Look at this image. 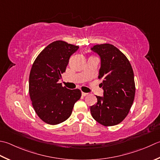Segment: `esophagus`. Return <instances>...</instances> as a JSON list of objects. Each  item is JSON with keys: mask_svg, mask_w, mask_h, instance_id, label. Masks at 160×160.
Returning a JSON list of instances; mask_svg holds the SVG:
<instances>
[{"mask_svg": "<svg viewBox=\"0 0 160 160\" xmlns=\"http://www.w3.org/2000/svg\"><path fill=\"white\" fill-rule=\"evenodd\" d=\"M82 95L83 96H86L88 95V93H84V92H82Z\"/></svg>", "mask_w": 160, "mask_h": 160, "instance_id": "obj_1", "label": "esophagus"}]
</instances>
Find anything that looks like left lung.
<instances>
[{
  "instance_id": "left-lung-1",
  "label": "left lung",
  "mask_w": 160,
  "mask_h": 160,
  "mask_svg": "<svg viewBox=\"0 0 160 160\" xmlns=\"http://www.w3.org/2000/svg\"><path fill=\"white\" fill-rule=\"evenodd\" d=\"M101 58L98 78L103 96H96V104L91 106L92 117L105 126L120 123L129 113L135 95L134 73L129 60L117 47L97 44L91 48Z\"/></svg>"
}]
</instances>
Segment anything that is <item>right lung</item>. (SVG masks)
<instances>
[{
    "mask_svg": "<svg viewBox=\"0 0 160 160\" xmlns=\"http://www.w3.org/2000/svg\"><path fill=\"white\" fill-rule=\"evenodd\" d=\"M79 47L63 41L50 43L37 56L29 77V93L34 111L45 123L57 125L70 117L80 98V89L59 83L69 58Z\"/></svg>",
    "mask_w": 160,
    "mask_h": 160,
    "instance_id": "add662e5",
    "label": "right lung"
}]
</instances>
